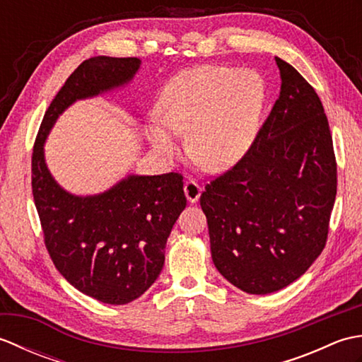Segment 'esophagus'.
Here are the masks:
<instances>
[{"mask_svg":"<svg viewBox=\"0 0 362 362\" xmlns=\"http://www.w3.org/2000/svg\"><path fill=\"white\" fill-rule=\"evenodd\" d=\"M183 189H185L187 199H188V202H191V204H196L199 201V197H201V193H202V188L199 187V183L194 182L193 179H189V180L185 182V187H183Z\"/></svg>","mask_w":362,"mask_h":362,"instance_id":"esophagus-1","label":"esophagus"}]
</instances>
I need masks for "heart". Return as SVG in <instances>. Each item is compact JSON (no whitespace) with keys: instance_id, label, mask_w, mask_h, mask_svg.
<instances>
[{"instance_id":"1","label":"heart","mask_w":362,"mask_h":362,"mask_svg":"<svg viewBox=\"0 0 362 362\" xmlns=\"http://www.w3.org/2000/svg\"><path fill=\"white\" fill-rule=\"evenodd\" d=\"M266 83L252 70L205 65L180 74L161 95L149 126L156 151L174 156L175 135H187V152L206 171L238 163L255 141Z\"/></svg>"}]
</instances>
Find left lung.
I'll return each instance as SVG.
<instances>
[{
	"label": "left lung",
	"instance_id": "8db88e82",
	"mask_svg": "<svg viewBox=\"0 0 362 362\" xmlns=\"http://www.w3.org/2000/svg\"><path fill=\"white\" fill-rule=\"evenodd\" d=\"M275 62L280 96L255 141L201 194L213 263L247 294H271L308 271L327 244L337 188L324 105L294 66Z\"/></svg>",
	"mask_w": 362,
	"mask_h": 362
}]
</instances>
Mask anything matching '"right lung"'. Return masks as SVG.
Here are the masks:
<instances>
[{
	"label": "right lung",
	"instance_id": "1",
	"mask_svg": "<svg viewBox=\"0 0 362 362\" xmlns=\"http://www.w3.org/2000/svg\"><path fill=\"white\" fill-rule=\"evenodd\" d=\"M140 64L107 56L82 62L49 104L33 151L34 202L54 266L76 289L110 305L132 302L160 275L168 236L187 206L183 177L129 175L105 193L74 196L52 179L43 144L66 107L124 86Z\"/></svg>",
	"mask_w": 362,
	"mask_h": 362
}]
</instances>
